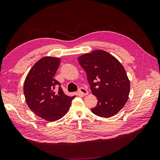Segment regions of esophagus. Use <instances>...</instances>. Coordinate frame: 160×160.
Wrapping results in <instances>:
<instances>
[{
  "label": "esophagus",
  "instance_id": "1",
  "mask_svg": "<svg viewBox=\"0 0 160 160\" xmlns=\"http://www.w3.org/2000/svg\"><path fill=\"white\" fill-rule=\"evenodd\" d=\"M78 93L81 95H87L88 94V91L84 88H80L78 90Z\"/></svg>",
  "mask_w": 160,
  "mask_h": 160
}]
</instances>
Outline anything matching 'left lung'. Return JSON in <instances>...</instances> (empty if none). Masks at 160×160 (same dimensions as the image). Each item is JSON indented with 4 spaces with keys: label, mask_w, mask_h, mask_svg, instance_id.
<instances>
[{
    "label": "left lung",
    "mask_w": 160,
    "mask_h": 160,
    "mask_svg": "<svg viewBox=\"0 0 160 160\" xmlns=\"http://www.w3.org/2000/svg\"><path fill=\"white\" fill-rule=\"evenodd\" d=\"M88 76L90 89L98 99L92 113L111 118L122 109L128 99L130 83L119 61L109 52L96 50L79 57Z\"/></svg>",
    "instance_id": "8db88e82"
}]
</instances>
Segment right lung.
I'll return each mask as SVG.
<instances>
[{"instance_id":"add662e5","label":"right lung","mask_w":160,"mask_h":160,"mask_svg":"<svg viewBox=\"0 0 160 160\" xmlns=\"http://www.w3.org/2000/svg\"><path fill=\"white\" fill-rule=\"evenodd\" d=\"M60 59L45 57L33 65L24 83V94L31 111L49 122L62 118L68 112L75 96L65 94L54 79Z\"/></svg>"}]
</instances>
